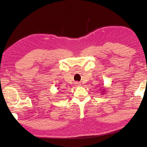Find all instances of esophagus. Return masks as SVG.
Instances as JSON below:
<instances>
[{
    "instance_id": "obj_1",
    "label": "esophagus",
    "mask_w": 147,
    "mask_h": 147,
    "mask_svg": "<svg viewBox=\"0 0 147 147\" xmlns=\"http://www.w3.org/2000/svg\"><path fill=\"white\" fill-rule=\"evenodd\" d=\"M75 85L76 86H80L81 85V84H80V83H79L77 82H75Z\"/></svg>"
}]
</instances>
